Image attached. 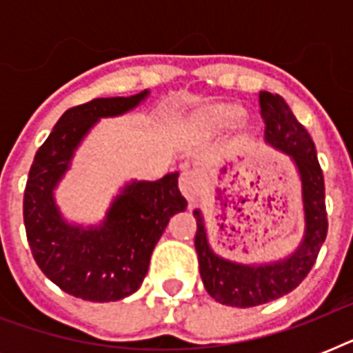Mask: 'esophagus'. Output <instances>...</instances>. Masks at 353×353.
<instances>
[{
	"label": "esophagus",
	"mask_w": 353,
	"mask_h": 353,
	"mask_svg": "<svg viewBox=\"0 0 353 353\" xmlns=\"http://www.w3.org/2000/svg\"><path fill=\"white\" fill-rule=\"evenodd\" d=\"M201 187V176L198 170H185L179 177V188H181L183 196L192 201L198 188Z\"/></svg>",
	"instance_id": "1"
}]
</instances>
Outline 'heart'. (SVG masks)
Segmentation results:
<instances>
[{
    "label": "heart",
    "mask_w": 353,
    "mask_h": 353,
    "mask_svg": "<svg viewBox=\"0 0 353 353\" xmlns=\"http://www.w3.org/2000/svg\"><path fill=\"white\" fill-rule=\"evenodd\" d=\"M245 119V110L234 104H223V106L210 108L203 115V124L210 132H223L236 128Z\"/></svg>",
    "instance_id": "heart-1"
}]
</instances>
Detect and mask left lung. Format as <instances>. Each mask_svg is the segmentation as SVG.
Instances as JSON below:
<instances>
[{"label": "left lung", "mask_w": 353, "mask_h": 353, "mask_svg": "<svg viewBox=\"0 0 353 353\" xmlns=\"http://www.w3.org/2000/svg\"><path fill=\"white\" fill-rule=\"evenodd\" d=\"M260 113L265 122V143L288 155L301 176L304 236L295 251L276 262L256 265L231 262L212 251L203 212L194 210L199 274L207 293L225 306L252 307L288 295L312 271L328 232L324 177L310 133L280 95L260 91Z\"/></svg>", "instance_id": "obj_1"}]
</instances>
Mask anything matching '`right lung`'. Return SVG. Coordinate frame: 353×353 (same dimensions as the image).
<instances>
[{
  "mask_svg": "<svg viewBox=\"0 0 353 353\" xmlns=\"http://www.w3.org/2000/svg\"><path fill=\"white\" fill-rule=\"evenodd\" d=\"M148 93L93 99L68 110L38 148L29 170L23 221L32 256L47 279L82 301H121L135 293L170 218L187 209L177 187L179 172L157 181L126 183L99 225L69 223L54 201V188L91 128L101 119L133 110Z\"/></svg>",
  "mask_w": 353,
  "mask_h": 353,
  "instance_id": "right-lung-1",
  "label": "right lung"
}]
</instances>
